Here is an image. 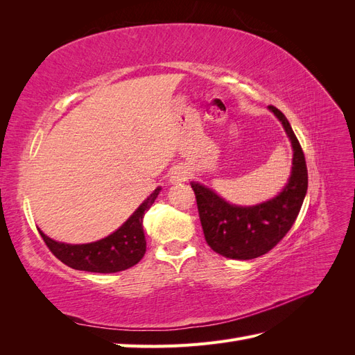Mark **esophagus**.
I'll use <instances>...</instances> for the list:
<instances>
[{
	"label": "esophagus",
	"instance_id": "34e87169",
	"mask_svg": "<svg viewBox=\"0 0 355 355\" xmlns=\"http://www.w3.org/2000/svg\"><path fill=\"white\" fill-rule=\"evenodd\" d=\"M189 171L185 167H176L173 171H171L170 182L171 184H179V182H185L189 178Z\"/></svg>",
	"mask_w": 355,
	"mask_h": 355
}]
</instances>
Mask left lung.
<instances>
[{"label":"left lung","instance_id":"obj_1","mask_svg":"<svg viewBox=\"0 0 355 355\" xmlns=\"http://www.w3.org/2000/svg\"><path fill=\"white\" fill-rule=\"evenodd\" d=\"M284 125L293 146L288 184L275 198L252 207L231 206L206 187L192 182L204 239L211 250L230 259H254L280 243L292 228L308 189L306 161L284 114L270 105Z\"/></svg>","mask_w":355,"mask_h":355}]
</instances>
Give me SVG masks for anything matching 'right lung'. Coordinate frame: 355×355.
<instances>
[{
    "label": "right lung",
    "instance_id": "obj_1",
    "mask_svg": "<svg viewBox=\"0 0 355 355\" xmlns=\"http://www.w3.org/2000/svg\"><path fill=\"white\" fill-rule=\"evenodd\" d=\"M161 188H157L137 210L128 218L121 228L108 237L89 244H65L49 239L40 231L49 250L60 262L73 270L89 272H118L132 268L142 259L146 252L144 234L145 211L153 206Z\"/></svg>",
    "mask_w": 355,
    "mask_h": 355
}]
</instances>
